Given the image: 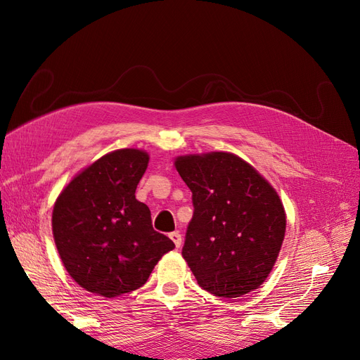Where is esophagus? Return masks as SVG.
Wrapping results in <instances>:
<instances>
[{
	"label": "esophagus",
	"mask_w": 360,
	"mask_h": 360,
	"mask_svg": "<svg viewBox=\"0 0 360 360\" xmlns=\"http://www.w3.org/2000/svg\"><path fill=\"white\" fill-rule=\"evenodd\" d=\"M169 238L174 242V245H176L177 249L181 246V234L180 233H177V231L176 233H171Z\"/></svg>",
	"instance_id": "obj_1"
}]
</instances>
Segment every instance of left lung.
Here are the masks:
<instances>
[{"instance_id": "8db88e82", "label": "left lung", "mask_w": 360, "mask_h": 360, "mask_svg": "<svg viewBox=\"0 0 360 360\" xmlns=\"http://www.w3.org/2000/svg\"><path fill=\"white\" fill-rule=\"evenodd\" d=\"M174 167L192 191L195 212L181 255L200 287L228 299L255 291L285 237L287 214L278 192L228 151L177 156Z\"/></svg>"}]
</instances>
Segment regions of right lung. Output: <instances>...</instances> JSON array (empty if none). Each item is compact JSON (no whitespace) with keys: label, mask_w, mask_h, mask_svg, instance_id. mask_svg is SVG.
<instances>
[{"label":"right lung","mask_w":360,"mask_h":360,"mask_svg":"<svg viewBox=\"0 0 360 360\" xmlns=\"http://www.w3.org/2000/svg\"><path fill=\"white\" fill-rule=\"evenodd\" d=\"M150 156L120 148L81 169L53 204L52 234L76 284L103 297L143 287L174 243L153 230L150 209L135 198Z\"/></svg>","instance_id":"right-lung-1"}]
</instances>
